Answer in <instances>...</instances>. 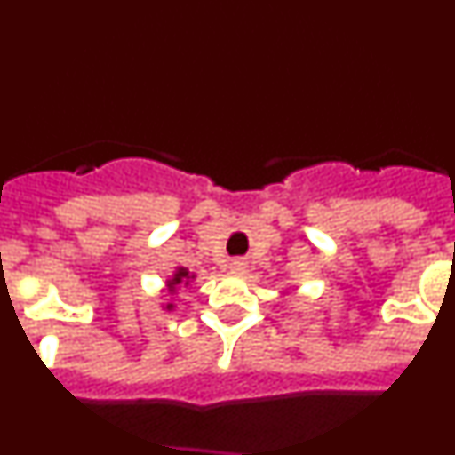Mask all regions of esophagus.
<instances>
[{
    "instance_id": "esophagus-1",
    "label": "esophagus",
    "mask_w": 455,
    "mask_h": 455,
    "mask_svg": "<svg viewBox=\"0 0 455 455\" xmlns=\"http://www.w3.org/2000/svg\"><path fill=\"white\" fill-rule=\"evenodd\" d=\"M248 264L243 262V259H232L230 262V271L236 273V275H241V273H246Z\"/></svg>"
}]
</instances>
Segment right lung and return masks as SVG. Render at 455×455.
Masks as SVG:
<instances>
[{
	"label": "right lung",
	"mask_w": 455,
	"mask_h": 455,
	"mask_svg": "<svg viewBox=\"0 0 455 455\" xmlns=\"http://www.w3.org/2000/svg\"><path fill=\"white\" fill-rule=\"evenodd\" d=\"M193 277H196V275H193V273H188L184 267L175 268V273H172V277H171V280H168V284H166L168 291L175 293V291H178L180 284H188L193 280ZM166 309H172V303H168Z\"/></svg>",
	"instance_id": "add662e5"
}]
</instances>
